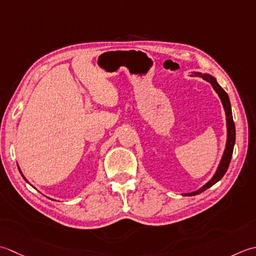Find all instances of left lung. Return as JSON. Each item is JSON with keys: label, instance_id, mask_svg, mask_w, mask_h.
<instances>
[{"label": "left lung", "instance_id": "8db88e82", "mask_svg": "<svg viewBox=\"0 0 256 256\" xmlns=\"http://www.w3.org/2000/svg\"><path fill=\"white\" fill-rule=\"evenodd\" d=\"M194 76H200L203 80H206L208 82H210L211 86L213 87V90L216 92V94L220 97L222 105L224 108V112H226V129H228V139H226V149H224V152L222 156V159L218 164V169L216 171L214 176H212L211 180H208L206 184L200 188L199 190H196L194 192H190V194H186L184 196H196L201 194V192L206 191L208 188L212 186L213 184H216L218 181H220L222 179V176L226 174V172L228 168V164L231 162V158H232V154H233V148H234V144H236V124H234L233 122V117H232V110H231V104H230V99H228V94L226 90L218 84L216 80L213 76L208 75V74H201V72H194Z\"/></svg>", "mask_w": 256, "mask_h": 256}]
</instances>
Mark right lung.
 I'll list each match as a JSON object with an SVG mask.
<instances>
[{"instance_id":"obj_1","label":"right lung","mask_w":256,"mask_h":256,"mask_svg":"<svg viewBox=\"0 0 256 256\" xmlns=\"http://www.w3.org/2000/svg\"><path fill=\"white\" fill-rule=\"evenodd\" d=\"M18 170H20V169H18ZM20 174H22V172H20ZM22 176H23V178H24V176H23V174H22ZM24 180H25V181H26V182H28V180H26V179H25V178H24Z\"/></svg>"}]
</instances>
